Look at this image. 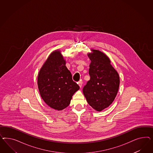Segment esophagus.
<instances>
[{
    "label": "esophagus",
    "instance_id": "34e87169",
    "mask_svg": "<svg viewBox=\"0 0 153 153\" xmlns=\"http://www.w3.org/2000/svg\"><path fill=\"white\" fill-rule=\"evenodd\" d=\"M78 84H79V86L80 88H81L82 85V81H79V82H78Z\"/></svg>",
    "mask_w": 153,
    "mask_h": 153
}]
</instances>
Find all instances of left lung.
I'll use <instances>...</instances> for the list:
<instances>
[{
	"mask_svg": "<svg viewBox=\"0 0 153 153\" xmlns=\"http://www.w3.org/2000/svg\"><path fill=\"white\" fill-rule=\"evenodd\" d=\"M88 56L91 61L90 80L82 91L88 104L97 111L109 107L114 101L120 86V77L111 65L109 58L97 50Z\"/></svg>",
	"mask_w": 153,
	"mask_h": 153,
	"instance_id": "left-lung-1",
	"label": "left lung"
}]
</instances>
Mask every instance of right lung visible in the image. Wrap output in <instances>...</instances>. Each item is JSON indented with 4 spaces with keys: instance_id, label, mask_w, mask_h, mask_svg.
<instances>
[{
    "instance_id": "obj_1",
    "label": "right lung",
    "mask_w": 153,
    "mask_h": 153,
    "mask_svg": "<svg viewBox=\"0 0 153 153\" xmlns=\"http://www.w3.org/2000/svg\"><path fill=\"white\" fill-rule=\"evenodd\" d=\"M37 84L44 101L58 111L70 105L72 97L79 88L73 81L59 51L52 53L43 65L38 76Z\"/></svg>"
}]
</instances>
